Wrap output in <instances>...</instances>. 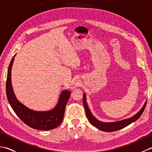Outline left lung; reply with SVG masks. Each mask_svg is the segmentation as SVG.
<instances>
[{"instance_id": "8db88e82", "label": "left lung", "mask_w": 152, "mask_h": 152, "mask_svg": "<svg viewBox=\"0 0 152 152\" xmlns=\"http://www.w3.org/2000/svg\"><path fill=\"white\" fill-rule=\"evenodd\" d=\"M83 106H84L86 114L88 118L89 121L91 124L95 127L96 128L99 129V130L105 131V132H113L115 131L120 130L121 129L127 127V125H130L132 123L135 121L136 120L140 117V115L142 114L145 107L146 105V101L144 102L142 107L140 110V111H138L136 114L134 115L132 117L129 118L122 119L120 121H114V122H103L99 120L96 119L94 115H93L91 110L88 106V102L86 101V95L85 93H83Z\"/></svg>"}]
</instances>
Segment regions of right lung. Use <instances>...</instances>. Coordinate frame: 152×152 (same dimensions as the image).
Segmentation results:
<instances>
[{"label":"right lung","mask_w":152,"mask_h":152,"mask_svg":"<svg viewBox=\"0 0 152 152\" xmlns=\"http://www.w3.org/2000/svg\"><path fill=\"white\" fill-rule=\"evenodd\" d=\"M15 55L10 63L6 80V91L10 105L18 118L31 128L48 131L57 127L63 119L66 103L70 96V91L64 89L61 91L57 104L50 110L36 111L27 107L17 99L13 90L11 74Z\"/></svg>","instance_id":"add662e5"}]
</instances>
